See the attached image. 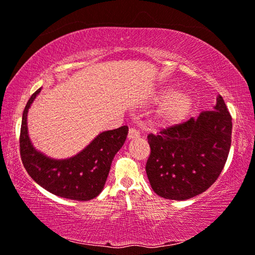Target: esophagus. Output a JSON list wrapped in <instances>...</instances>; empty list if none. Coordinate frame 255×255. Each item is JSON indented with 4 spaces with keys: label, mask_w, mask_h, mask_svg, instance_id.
Instances as JSON below:
<instances>
[{
    "label": "esophagus",
    "mask_w": 255,
    "mask_h": 255,
    "mask_svg": "<svg viewBox=\"0 0 255 255\" xmlns=\"http://www.w3.org/2000/svg\"><path fill=\"white\" fill-rule=\"evenodd\" d=\"M137 137H139V131L136 130L135 128H130L128 131V138L129 139H134L137 138Z\"/></svg>",
    "instance_id": "obj_1"
}]
</instances>
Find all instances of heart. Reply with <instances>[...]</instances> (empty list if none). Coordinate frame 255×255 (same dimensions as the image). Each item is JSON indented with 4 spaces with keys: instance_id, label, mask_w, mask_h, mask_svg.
Returning a JSON list of instances; mask_svg holds the SVG:
<instances>
[{
    "instance_id": "obj_1",
    "label": "heart",
    "mask_w": 255,
    "mask_h": 255,
    "mask_svg": "<svg viewBox=\"0 0 255 255\" xmlns=\"http://www.w3.org/2000/svg\"><path fill=\"white\" fill-rule=\"evenodd\" d=\"M152 103L160 104L154 120L159 126L172 127L187 118L194 107V99L188 92L175 91L173 86H161L153 93Z\"/></svg>"
}]
</instances>
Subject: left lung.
Listing matches in <instances>:
<instances>
[{"label": "left lung", "mask_w": 255, "mask_h": 255, "mask_svg": "<svg viewBox=\"0 0 255 255\" xmlns=\"http://www.w3.org/2000/svg\"><path fill=\"white\" fill-rule=\"evenodd\" d=\"M232 117L217 96L212 111L147 136L146 175L157 195L184 201L203 193L225 167L232 144Z\"/></svg>", "instance_id": "8db88e82"}]
</instances>
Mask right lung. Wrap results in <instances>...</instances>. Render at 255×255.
<instances>
[{
	"label": "right lung",
	"instance_id": "right-lung-1",
	"mask_svg": "<svg viewBox=\"0 0 255 255\" xmlns=\"http://www.w3.org/2000/svg\"><path fill=\"white\" fill-rule=\"evenodd\" d=\"M40 90L30 96L22 113L20 155L23 167L36 183L56 196L76 201L94 199L102 192L113 157L127 138L128 127L102 131L74 156L52 159L34 147L28 134V110Z\"/></svg>",
	"mask_w": 255,
	"mask_h": 255
}]
</instances>
